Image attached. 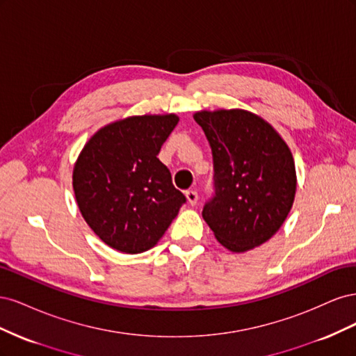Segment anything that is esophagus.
Segmentation results:
<instances>
[{"instance_id":"34e87169","label":"esophagus","mask_w":356,"mask_h":356,"mask_svg":"<svg viewBox=\"0 0 356 356\" xmlns=\"http://www.w3.org/2000/svg\"><path fill=\"white\" fill-rule=\"evenodd\" d=\"M186 197H187V200H188V203L191 204V207H195V204H196L197 200H199V195H197L196 190H188V191L186 193Z\"/></svg>"}]
</instances>
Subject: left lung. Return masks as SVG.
Segmentation results:
<instances>
[{"mask_svg":"<svg viewBox=\"0 0 356 356\" xmlns=\"http://www.w3.org/2000/svg\"><path fill=\"white\" fill-rule=\"evenodd\" d=\"M213 159L215 195L203 220L233 252L263 245L293 208L297 177L291 149L272 124L245 110L199 111Z\"/></svg>","mask_w":356,"mask_h":356,"instance_id":"obj_1","label":"left lung"}]
</instances>
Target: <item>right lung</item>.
Returning <instances> with one entry per match:
<instances>
[{
  "mask_svg": "<svg viewBox=\"0 0 356 356\" xmlns=\"http://www.w3.org/2000/svg\"><path fill=\"white\" fill-rule=\"evenodd\" d=\"M178 122L175 114L117 120L99 129L75 161L72 187L79 209L113 250L148 251L186 203L169 169L157 159Z\"/></svg>",
  "mask_w": 356,
  "mask_h": 356,
  "instance_id": "add662e5",
  "label": "right lung"
}]
</instances>
